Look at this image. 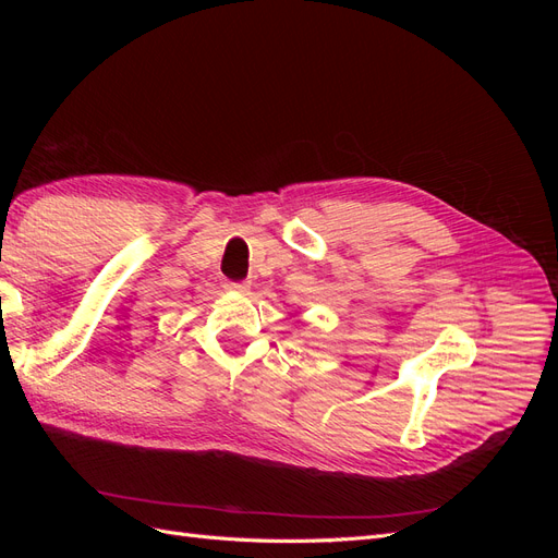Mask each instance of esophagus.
Wrapping results in <instances>:
<instances>
[{
  "mask_svg": "<svg viewBox=\"0 0 558 558\" xmlns=\"http://www.w3.org/2000/svg\"><path fill=\"white\" fill-rule=\"evenodd\" d=\"M228 289H230V291H240V293H244V291L248 289V283H246V281H228Z\"/></svg>",
  "mask_w": 558,
  "mask_h": 558,
  "instance_id": "34e87169",
  "label": "esophagus"
}]
</instances>
